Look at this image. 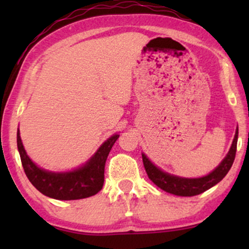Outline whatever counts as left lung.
<instances>
[{"instance_id":"1","label":"left lung","mask_w":249,"mask_h":249,"mask_svg":"<svg viewBox=\"0 0 249 249\" xmlns=\"http://www.w3.org/2000/svg\"><path fill=\"white\" fill-rule=\"evenodd\" d=\"M237 141H238V128L236 129L232 144L231 147L219 165L210 172L209 175L199 177V178H183V177L175 176L168 173L156 166L144 153H142V163H144L145 170L147 172L148 178L155 183L159 188L164 190L166 193L173 194L177 196H195L199 195L205 190L212 188L217 182H220L232 166L237 151Z\"/></svg>"}]
</instances>
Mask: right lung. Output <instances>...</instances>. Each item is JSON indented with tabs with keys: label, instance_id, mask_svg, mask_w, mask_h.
<instances>
[{
	"label": "right lung",
	"instance_id": "1",
	"mask_svg": "<svg viewBox=\"0 0 249 249\" xmlns=\"http://www.w3.org/2000/svg\"><path fill=\"white\" fill-rule=\"evenodd\" d=\"M112 135L102 144L95 154L83 165L71 171L54 172L39 168L27 155L20 131H17V145L25 173L35 188L50 198L73 200L87 198L97 194L104 183V168L112 146L119 138Z\"/></svg>",
	"mask_w": 249,
	"mask_h": 249
}]
</instances>
